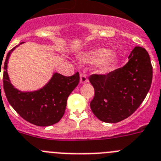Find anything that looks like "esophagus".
I'll list each match as a JSON object with an SVG mask.
<instances>
[{"label":"esophagus","mask_w":161,"mask_h":161,"mask_svg":"<svg viewBox=\"0 0 161 161\" xmlns=\"http://www.w3.org/2000/svg\"><path fill=\"white\" fill-rule=\"evenodd\" d=\"M80 84H86L88 82V78H87L86 74L81 73L80 75Z\"/></svg>","instance_id":"esophagus-1"}]
</instances>
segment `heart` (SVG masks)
Instances as JSON below:
<instances>
[{
    "label": "heart",
    "mask_w": 161,
    "mask_h": 161,
    "mask_svg": "<svg viewBox=\"0 0 161 161\" xmlns=\"http://www.w3.org/2000/svg\"><path fill=\"white\" fill-rule=\"evenodd\" d=\"M80 62L93 64L98 62L97 67L101 73H108L113 69L117 60V56L114 52H109L108 48H99L92 51L83 53L78 57Z\"/></svg>",
    "instance_id": "obj_1"
}]
</instances>
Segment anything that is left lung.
<instances>
[{"instance_id":"1","label":"left lung","mask_w":161,"mask_h":161,"mask_svg":"<svg viewBox=\"0 0 161 161\" xmlns=\"http://www.w3.org/2000/svg\"><path fill=\"white\" fill-rule=\"evenodd\" d=\"M153 66L148 52L135 47L123 67L106 75L92 74L89 81L95 96L90 103L93 114L101 121L117 123L137 109L150 89Z\"/></svg>"}]
</instances>
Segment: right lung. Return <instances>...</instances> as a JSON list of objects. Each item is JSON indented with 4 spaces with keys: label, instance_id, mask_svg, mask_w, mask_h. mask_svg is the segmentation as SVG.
Wrapping results in <instances>:
<instances>
[{
    "label": "right lung",
    "instance_id": "obj_1",
    "mask_svg": "<svg viewBox=\"0 0 161 161\" xmlns=\"http://www.w3.org/2000/svg\"><path fill=\"white\" fill-rule=\"evenodd\" d=\"M17 46L8 52L3 67V87L7 100L26 121L37 126L54 125L64 116L68 97L80 81L79 73L71 76L55 73L43 88L32 92H21L12 85L7 72L10 54Z\"/></svg>",
    "mask_w": 161,
    "mask_h": 161
}]
</instances>
